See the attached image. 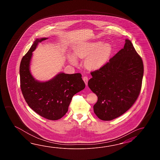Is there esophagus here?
Here are the masks:
<instances>
[{
	"instance_id": "1",
	"label": "esophagus",
	"mask_w": 160,
	"mask_h": 160,
	"mask_svg": "<svg viewBox=\"0 0 160 160\" xmlns=\"http://www.w3.org/2000/svg\"><path fill=\"white\" fill-rule=\"evenodd\" d=\"M83 81L85 82L86 85H88V77H86V76L83 77Z\"/></svg>"
}]
</instances>
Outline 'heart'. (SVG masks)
Wrapping results in <instances>:
<instances>
[{"instance_id": "heart-1", "label": "heart", "mask_w": 160, "mask_h": 160, "mask_svg": "<svg viewBox=\"0 0 160 160\" xmlns=\"http://www.w3.org/2000/svg\"><path fill=\"white\" fill-rule=\"evenodd\" d=\"M112 51V47L108 43H102L101 41L85 43L74 48L75 56L80 59L85 58L84 66L90 70H96L102 68L109 59ZM69 62L77 65L78 62L73 55L68 57Z\"/></svg>"}]
</instances>
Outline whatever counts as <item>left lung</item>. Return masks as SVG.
I'll use <instances>...</instances> for the list:
<instances>
[{"mask_svg": "<svg viewBox=\"0 0 160 160\" xmlns=\"http://www.w3.org/2000/svg\"><path fill=\"white\" fill-rule=\"evenodd\" d=\"M143 74L142 58L132 42L102 68L91 72L88 86L98 97L93 106L99 118L110 121L122 115L133 106L141 92Z\"/></svg>", "mask_w": 160, "mask_h": 160, "instance_id": "8db88e82", "label": "left lung"}]
</instances>
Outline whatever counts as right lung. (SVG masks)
Here are the masks:
<instances>
[{"mask_svg": "<svg viewBox=\"0 0 160 160\" xmlns=\"http://www.w3.org/2000/svg\"><path fill=\"white\" fill-rule=\"evenodd\" d=\"M48 38L37 39L23 57L20 65L21 88L28 105L38 114L50 120H58L68 111L72 98L85 88L80 73L60 72L46 82L38 81L30 70L31 59L39 43Z\"/></svg>", "mask_w": 160, "mask_h": 160, "instance_id": "1", "label": "right lung"}]
</instances>
